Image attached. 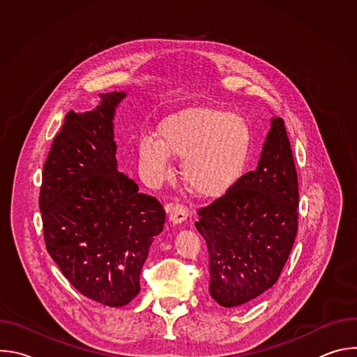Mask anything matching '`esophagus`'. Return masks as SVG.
I'll use <instances>...</instances> for the list:
<instances>
[{"label":"esophagus","instance_id":"34e87169","mask_svg":"<svg viewBox=\"0 0 357 357\" xmlns=\"http://www.w3.org/2000/svg\"><path fill=\"white\" fill-rule=\"evenodd\" d=\"M188 208L185 205H182V203L176 202L174 203V205H171V209H169V220L175 225H179L182 222H185L188 219Z\"/></svg>","mask_w":357,"mask_h":357}]
</instances>
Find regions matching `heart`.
<instances>
[{
	"mask_svg": "<svg viewBox=\"0 0 357 357\" xmlns=\"http://www.w3.org/2000/svg\"><path fill=\"white\" fill-rule=\"evenodd\" d=\"M251 145V130L241 117L226 110L195 107L168 117L158 128V139L142 138L138 155L154 183L169 176L171 157L182 160L186 186L199 197L215 199L243 176Z\"/></svg>",
	"mask_w": 357,
	"mask_h": 357,
	"instance_id": "heart-1",
	"label": "heart"
}]
</instances>
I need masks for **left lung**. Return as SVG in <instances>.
Instances as JSON below:
<instances>
[{"label": "left lung", "mask_w": 357, "mask_h": 357, "mask_svg": "<svg viewBox=\"0 0 357 357\" xmlns=\"http://www.w3.org/2000/svg\"><path fill=\"white\" fill-rule=\"evenodd\" d=\"M298 175L282 119L271 120L257 168L195 222L209 251V292L225 308L251 303L271 288L298 230Z\"/></svg>", "instance_id": "8db88e82"}]
</instances>
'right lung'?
Here are the masks:
<instances>
[{
    "mask_svg": "<svg viewBox=\"0 0 357 357\" xmlns=\"http://www.w3.org/2000/svg\"><path fill=\"white\" fill-rule=\"evenodd\" d=\"M124 91L69 112L42 172L39 208L50 257L84 296L123 307L139 292L149 245L165 223L154 197L117 171L113 119Z\"/></svg>",
    "mask_w": 357,
    "mask_h": 357,
    "instance_id": "1",
    "label": "right lung"
}]
</instances>
